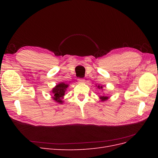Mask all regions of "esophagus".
I'll return each mask as SVG.
<instances>
[{"instance_id":"34e87169","label":"esophagus","mask_w":158,"mask_h":158,"mask_svg":"<svg viewBox=\"0 0 158 158\" xmlns=\"http://www.w3.org/2000/svg\"><path fill=\"white\" fill-rule=\"evenodd\" d=\"M78 82L79 83H84L85 82V80L84 78H78Z\"/></svg>"}]
</instances>
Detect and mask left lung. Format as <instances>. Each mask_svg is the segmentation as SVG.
Masks as SVG:
<instances>
[{
	"label": "left lung",
	"mask_w": 158,
	"mask_h": 158,
	"mask_svg": "<svg viewBox=\"0 0 158 158\" xmlns=\"http://www.w3.org/2000/svg\"><path fill=\"white\" fill-rule=\"evenodd\" d=\"M98 88L99 89H102L103 88L102 85H101V86H100V85H98ZM99 98L101 99V101L102 102H104V101H106L107 99H108L109 97L107 96V95H102V96L99 97Z\"/></svg>",
	"instance_id": "left-lung-1"
}]
</instances>
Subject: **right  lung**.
<instances>
[{
  "label": "right lung",
  "instance_id": "obj_1",
  "mask_svg": "<svg viewBox=\"0 0 158 158\" xmlns=\"http://www.w3.org/2000/svg\"><path fill=\"white\" fill-rule=\"evenodd\" d=\"M68 86V84H66L64 82H61L57 84L55 88H52V94L53 100H55L57 103H63V101L62 99H63L65 92L66 91Z\"/></svg>",
  "mask_w": 158,
  "mask_h": 158
}]
</instances>
